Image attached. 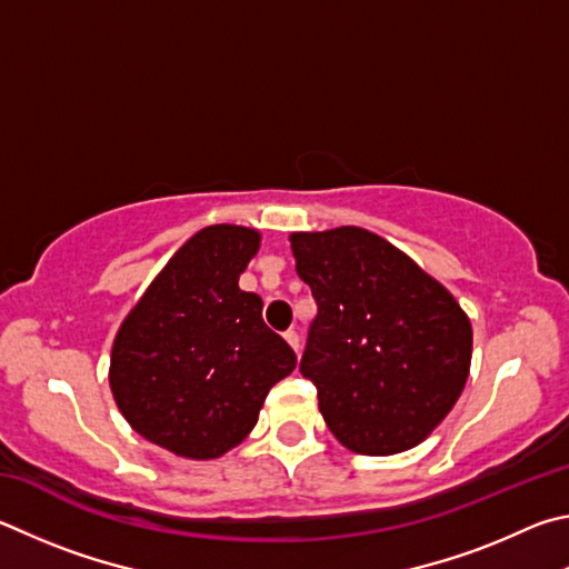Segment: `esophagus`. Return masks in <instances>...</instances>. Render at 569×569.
I'll list each match as a JSON object with an SVG mask.
<instances>
[{"label":"esophagus","mask_w":569,"mask_h":569,"mask_svg":"<svg viewBox=\"0 0 569 569\" xmlns=\"http://www.w3.org/2000/svg\"><path fill=\"white\" fill-rule=\"evenodd\" d=\"M284 340H287V345L292 347L295 352H300V335H297L295 330H287V332H284Z\"/></svg>","instance_id":"obj_1"}]
</instances>
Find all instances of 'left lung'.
<instances>
[{"label":"left lung","instance_id":"left-lung-1","mask_svg":"<svg viewBox=\"0 0 569 569\" xmlns=\"http://www.w3.org/2000/svg\"><path fill=\"white\" fill-rule=\"evenodd\" d=\"M317 317L300 370L330 432L360 455H397L432 435L465 390L472 325L445 284L362 227L292 232Z\"/></svg>","mask_w":569,"mask_h":569}]
</instances>
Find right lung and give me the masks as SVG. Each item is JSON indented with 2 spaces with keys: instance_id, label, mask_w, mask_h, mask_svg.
<instances>
[{
  "instance_id": "add662e5",
  "label": "right lung",
  "mask_w": 569,
  "mask_h": 569,
  "mask_svg": "<svg viewBox=\"0 0 569 569\" xmlns=\"http://www.w3.org/2000/svg\"><path fill=\"white\" fill-rule=\"evenodd\" d=\"M262 234L209 224L177 249L119 325L109 390L134 432L184 460H217L257 425L297 357L239 274Z\"/></svg>"
}]
</instances>
